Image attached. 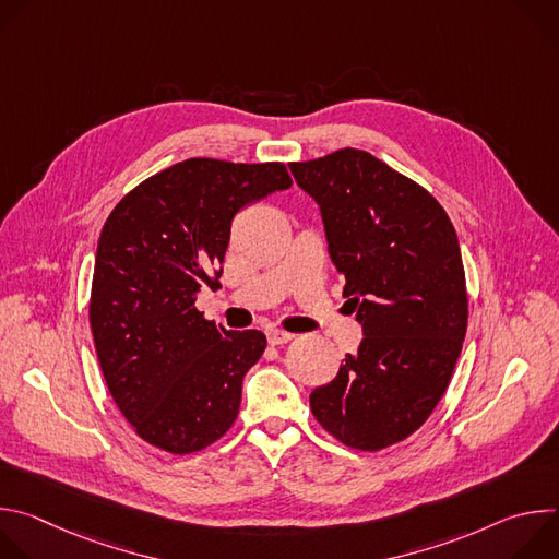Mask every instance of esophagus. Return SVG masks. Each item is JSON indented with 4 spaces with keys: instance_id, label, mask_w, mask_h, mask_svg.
<instances>
[{
    "instance_id": "obj_1",
    "label": "esophagus",
    "mask_w": 559,
    "mask_h": 559,
    "mask_svg": "<svg viewBox=\"0 0 559 559\" xmlns=\"http://www.w3.org/2000/svg\"><path fill=\"white\" fill-rule=\"evenodd\" d=\"M289 341H294V334H289V332H283V330H270L267 332V343L270 345H285Z\"/></svg>"
}]
</instances>
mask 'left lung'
Here are the masks:
<instances>
[{
    "label": "left lung",
    "mask_w": 559,
    "mask_h": 559,
    "mask_svg": "<svg viewBox=\"0 0 559 559\" xmlns=\"http://www.w3.org/2000/svg\"><path fill=\"white\" fill-rule=\"evenodd\" d=\"M289 170L321 205L330 257L365 332L358 354L311 391V414L349 449H386L427 423L462 352L468 296L453 223L431 192L365 150Z\"/></svg>",
    "instance_id": "1"
}]
</instances>
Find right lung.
<instances>
[{
	"instance_id": "add662e5",
	"label": "right lung",
	"mask_w": 559,
	"mask_h": 559,
	"mask_svg": "<svg viewBox=\"0 0 559 559\" xmlns=\"http://www.w3.org/2000/svg\"><path fill=\"white\" fill-rule=\"evenodd\" d=\"M289 186L281 162L194 156L141 181L106 218L91 330L112 401L147 444L188 455L234 425L267 341L227 332L194 302L218 285L234 214Z\"/></svg>"
}]
</instances>
